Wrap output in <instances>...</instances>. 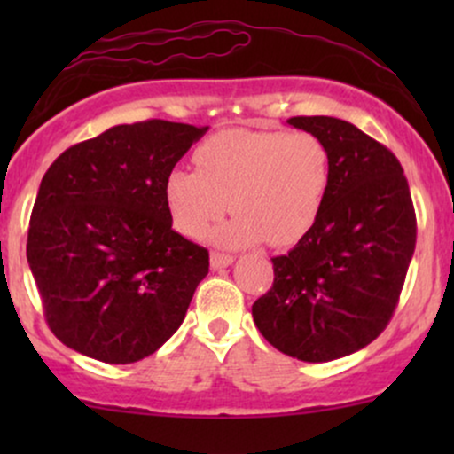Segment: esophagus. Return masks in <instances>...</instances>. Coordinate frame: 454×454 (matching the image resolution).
I'll use <instances>...</instances> for the list:
<instances>
[{"label": "esophagus", "instance_id": "1", "mask_svg": "<svg viewBox=\"0 0 454 454\" xmlns=\"http://www.w3.org/2000/svg\"><path fill=\"white\" fill-rule=\"evenodd\" d=\"M234 262V258L231 256V254H220V252H213L211 254V269H226L231 267V264Z\"/></svg>", "mask_w": 454, "mask_h": 454}]
</instances>
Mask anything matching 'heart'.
<instances>
[{"label":"heart","instance_id":"obj_1","mask_svg":"<svg viewBox=\"0 0 454 454\" xmlns=\"http://www.w3.org/2000/svg\"><path fill=\"white\" fill-rule=\"evenodd\" d=\"M198 170L173 168L164 196L175 228L200 239L228 209L237 211L213 232L223 247L290 245L311 231L331 185V155L309 132L226 129L196 149Z\"/></svg>","mask_w":454,"mask_h":454}]
</instances>
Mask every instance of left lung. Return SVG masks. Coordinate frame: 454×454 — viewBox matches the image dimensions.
<instances>
[{"mask_svg":"<svg viewBox=\"0 0 454 454\" xmlns=\"http://www.w3.org/2000/svg\"><path fill=\"white\" fill-rule=\"evenodd\" d=\"M331 155V185L311 231L273 260V288L252 305L270 346L326 363L369 346L388 325L416 245L399 160L343 119L293 117Z\"/></svg>","mask_w":454,"mask_h":454,"instance_id":"8db88e82","label":"left lung"}]
</instances>
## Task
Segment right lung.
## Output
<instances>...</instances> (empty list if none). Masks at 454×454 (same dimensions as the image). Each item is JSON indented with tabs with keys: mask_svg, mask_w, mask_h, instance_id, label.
<instances>
[{
	"mask_svg": "<svg viewBox=\"0 0 454 454\" xmlns=\"http://www.w3.org/2000/svg\"><path fill=\"white\" fill-rule=\"evenodd\" d=\"M207 129L123 123L66 149L46 170L27 262L46 322L67 348L128 364L181 326L209 252L173 231L164 184Z\"/></svg>",
	"mask_w": 454,
	"mask_h": 454,
	"instance_id": "obj_1",
	"label": "right lung"
}]
</instances>
